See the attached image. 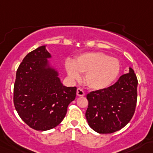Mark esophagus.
<instances>
[{
	"mask_svg": "<svg viewBox=\"0 0 153 153\" xmlns=\"http://www.w3.org/2000/svg\"><path fill=\"white\" fill-rule=\"evenodd\" d=\"M76 95H77L78 97H84L85 93L82 89L78 88L77 90H76Z\"/></svg>",
	"mask_w": 153,
	"mask_h": 153,
	"instance_id": "obj_1",
	"label": "esophagus"
}]
</instances>
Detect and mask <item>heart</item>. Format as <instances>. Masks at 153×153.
Wrapping results in <instances>:
<instances>
[{
    "label": "heart",
    "mask_w": 153,
    "mask_h": 153,
    "mask_svg": "<svg viewBox=\"0 0 153 153\" xmlns=\"http://www.w3.org/2000/svg\"><path fill=\"white\" fill-rule=\"evenodd\" d=\"M65 68L69 77L79 80L85 74L84 83L93 90H101L111 86L120 73V63L117 58L100 51L81 53L74 62L67 60Z\"/></svg>",
    "instance_id": "1"
}]
</instances>
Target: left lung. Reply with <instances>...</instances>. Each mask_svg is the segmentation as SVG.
<instances>
[{
	"instance_id": "left-lung-1",
	"label": "left lung",
	"mask_w": 153,
	"mask_h": 153,
	"mask_svg": "<svg viewBox=\"0 0 153 153\" xmlns=\"http://www.w3.org/2000/svg\"><path fill=\"white\" fill-rule=\"evenodd\" d=\"M138 80L132 68L108 88L88 93L86 118L98 133L108 134L123 128L134 114Z\"/></svg>"
}]
</instances>
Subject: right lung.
Returning a JSON list of instances; mask_svg holds the SVG:
<instances>
[{"label":"right lung","instance_id":"add662e5","mask_svg":"<svg viewBox=\"0 0 153 153\" xmlns=\"http://www.w3.org/2000/svg\"><path fill=\"white\" fill-rule=\"evenodd\" d=\"M51 58L46 46H41L24 58L16 74L14 106L23 121L36 130H49L59 125L76 93V87L61 83Z\"/></svg>","mask_w":153,"mask_h":153}]
</instances>
